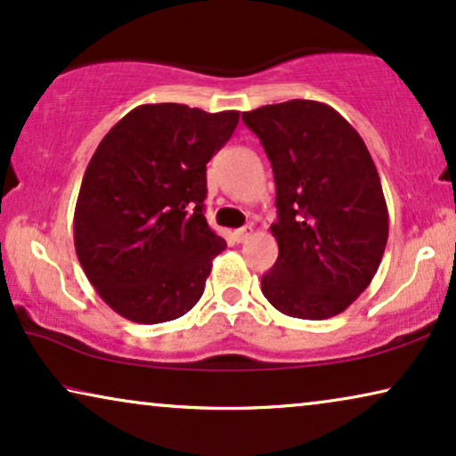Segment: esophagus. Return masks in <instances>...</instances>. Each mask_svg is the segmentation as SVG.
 <instances>
[{"label":"esophagus","mask_w":456,"mask_h":456,"mask_svg":"<svg viewBox=\"0 0 456 456\" xmlns=\"http://www.w3.org/2000/svg\"><path fill=\"white\" fill-rule=\"evenodd\" d=\"M251 232H253V228H251V226H245V228L234 230L232 236H234L236 242H245V240L248 239V236H251Z\"/></svg>","instance_id":"esophagus-1"}]
</instances>
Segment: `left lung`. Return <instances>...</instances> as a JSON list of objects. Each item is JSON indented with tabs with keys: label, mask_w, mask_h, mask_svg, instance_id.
Returning <instances> with one entry per match:
<instances>
[{
	"label": "left lung",
	"mask_w": 456,
	"mask_h": 456,
	"mask_svg": "<svg viewBox=\"0 0 456 456\" xmlns=\"http://www.w3.org/2000/svg\"><path fill=\"white\" fill-rule=\"evenodd\" d=\"M276 183L278 259L261 292L298 320L338 315L370 286L388 240V208L370 151L334 108L309 99L242 114Z\"/></svg>",
	"instance_id": "1"
}]
</instances>
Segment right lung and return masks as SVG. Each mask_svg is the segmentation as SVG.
<instances>
[{
	"label": "right lung",
	"mask_w": 456,
	"mask_h": 456,
	"mask_svg": "<svg viewBox=\"0 0 456 456\" xmlns=\"http://www.w3.org/2000/svg\"><path fill=\"white\" fill-rule=\"evenodd\" d=\"M236 124L239 111L147 103L99 142L74 209V247L116 314L161 323L201 298L211 261L226 248L203 216L205 166Z\"/></svg>",
	"instance_id": "obj_1"
}]
</instances>
